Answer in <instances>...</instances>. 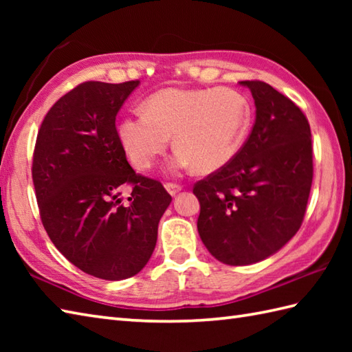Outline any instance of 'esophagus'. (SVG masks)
I'll list each match as a JSON object with an SVG mask.
<instances>
[{"label":"esophagus","mask_w":352,"mask_h":352,"mask_svg":"<svg viewBox=\"0 0 352 352\" xmlns=\"http://www.w3.org/2000/svg\"><path fill=\"white\" fill-rule=\"evenodd\" d=\"M164 188H166V190H168V193H169L170 197H175L178 192H182V186L174 184V183H168V184H164Z\"/></svg>","instance_id":"34e87169"}]
</instances>
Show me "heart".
Masks as SVG:
<instances>
[{"label": "heart", "instance_id": "1", "mask_svg": "<svg viewBox=\"0 0 352 352\" xmlns=\"http://www.w3.org/2000/svg\"><path fill=\"white\" fill-rule=\"evenodd\" d=\"M142 109L118 124L119 142L140 170L153 166L174 136L170 169L212 174L236 159L252 122L250 100L230 87L160 89Z\"/></svg>", "mask_w": 352, "mask_h": 352}]
</instances>
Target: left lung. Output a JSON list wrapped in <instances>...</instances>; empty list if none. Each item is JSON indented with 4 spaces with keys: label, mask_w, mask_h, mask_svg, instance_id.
Returning <instances> with one entry per match:
<instances>
[{
    "label": "left lung",
    "mask_w": 352,
    "mask_h": 352,
    "mask_svg": "<svg viewBox=\"0 0 352 352\" xmlns=\"http://www.w3.org/2000/svg\"><path fill=\"white\" fill-rule=\"evenodd\" d=\"M256 104L241 153L193 188L198 233L212 256L252 265L280 251L300 230L313 180L311 133L300 107L263 81H239Z\"/></svg>",
    "instance_id": "1"
}]
</instances>
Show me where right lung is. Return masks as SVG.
<instances>
[{
	"label": "right lung",
	"mask_w": 352,
	"mask_h": 352,
	"mask_svg": "<svg viewBox=\"0 0 352 352\" xmlns=\"http://www.w3.org/2000/svg\"><path fill=\"white\" fill-rule=\"evenodd\" d=\"M140 81H87L45 116L33 155L41 218L56 248L81 271L118 281L151 258L170 195L126 162L116 115ZM125 184L133 186L125 201Z\"/></svg>",
	"instance_id": "obj_1"
}]
</instances>
